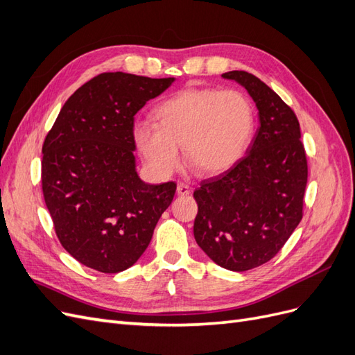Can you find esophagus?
Instances as JSON below:
<instances>
[{
  "instance_id": "obj_1",
  "label": "esophagus",
  "mask_w": 355,
  "mask_h": 355,
  "mask_svg": "<svg viewBox=\"0 0 355 355\" xmlns=\"http://www.w3.org/2000/svg\"><path fill=\"white\" fill-rule=\"evenodd\" d=\"M192 192V188L187 184H184V182H180V184H178V196H189Z\"/></svg>"
}]
</instances>
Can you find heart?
<instances>
[{
    "label": "heart",
    "instance_id": "1",
    "mask_svg": "<svg viewBox=\"0 0 355 355\" xmlns=\"http://www.w3.org/2000/svg\"><path fill=\"white\" fill-rule=\"evenodd\" d=\"M155 121L135 127V141L158 175L179 167L180 149L204 175H219L244 155L254 132V106L239 90L187 87L155 108Z\"/></svg>",
    "mask_w": 355,
    "mask_h": 355
}]
</instances>
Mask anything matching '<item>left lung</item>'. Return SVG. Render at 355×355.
<instances>
[{
	"mask_svg": "<svg viewBox=\"0 0 355 355\" xmlns=\"http://www.w3.org/2000/svg\"><path fill=\"white\" fill-rule=\"evenodd\" d=\"M222 77L249 92L261 125L239 163L194 191V237L214 263L241 272L271 261L296 230L308 163L297 118L280 96L245 71Z\"/></svg>",
	"mask_w": 355,
	"mask_h": 355,
	"instance_id": "obj_1",
	"label": "left lung"
}]
</instances>
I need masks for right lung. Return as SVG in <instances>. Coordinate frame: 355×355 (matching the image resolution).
I'll list each match as a JSON object with an SVG mask.
<instances>
[{"instance_id": "right-lung-1", "label": "right lung", "mask_w": 355, "mask_h": 355, "mask_svg": "<svg viewBox=\"0 0 355 355\" xmlns=\"http://www.w3.org/2000/svg\"><path fill=\"white\" fill-rule=\"evenodd\" d=\"M175 78L103 72L62 106L42 144L41 184L60 244L80 263L115 274L153 239L176 184L136 173L135 115Z\"/></svg>"}]
</instances>
